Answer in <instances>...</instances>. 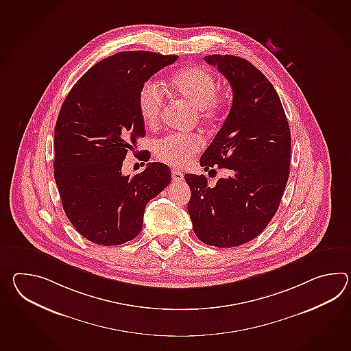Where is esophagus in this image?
<instances>
[{"label":"esophagus","instance_id":"34e87169","mask_svg":"<svg viewBox=\"0 0 351 351\" xmlns=\"http://www.w3.org/2000/svg\"><path fill=\"white\" fill-rule=\"evenodd\" d=\"M172 181L175 182H181L184 180V173L179 170H172L171 171Z\"/></svg>","mask_w":351,"mask_h":351}]
</instances>
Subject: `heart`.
Here are the masks:
<instances>
[{"mask_svg": "<svg viewBox=\"0 0 351 351\" xmlns=\"http://www.w3.org/2000/svg\"><path fill=\"white\" fill-rule=\"evenodd\" d=\"M169 86L173 93L197 109V116L204 122L213 123L221 117L226 99L224 95L217 93V80L210 71L200 66H187L172 75ZM162 104V94L154 82L141 86L137 106L145 125H156ZM202 146L203 142L197 134L171 133L156 141L154 154L161 162L180 167L186 165Z\"/></svg>", "mask_w": 351, "mask_h": 351, "instance_id": "b5f03b06", "label": "heart"}]
</instances>
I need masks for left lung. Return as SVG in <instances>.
<instances>
[{
    "label": "left lung",
    "mask_w": 351,
    "mask_h": 351,
    "mask_svg": "<svg viewBox=\"0 0 351 351\" xmlns=\"http://www.w3.org/2000/svg\"><path fill=\"white\" fill-rule=\"evenodd\" d=\"M233 89L226 122L200 158L204 171L226 170L214 186L186 173L187 211L196 237L233 248L258 237L280 206L289 175L291 132L272 83L252 62L233 55H206Z\"/></svg>",
    "instance_id": "left-lung-1"
}]
</instances>
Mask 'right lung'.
I'll use <instances>...</instances> for the list:
<instances>
[{
	"instance_id": "1",
	"label": "right lung",
	"mask_w": 351,
	"mask_h": 351,
	"mask_svg": "<svg viewBox=\"0 0 351 351\" xmlns=\"http://www.w3.org/2000/svg\"><path fill=\"white\" fill-rule=\"evenodd\" d=\"M178 58L112 55L86 71L62 103L55 125V182L66 217L90 242L119 245L134 239L148 202L171 181L167 165L151 162L130 178L122 164L146 133L137 106L141 86Z\"/></svg>"
}]
</instances>
